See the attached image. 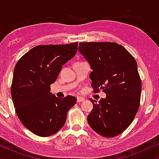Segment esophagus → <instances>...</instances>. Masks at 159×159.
Here are the masks:
<instances>
[{
    "label": "esophagus",
    "mask_w": 159,
    "mask_h": 159,
    "mask_svg": "<svg viewBox=\"0 0 159 159\" xmlns=\"http://www.w3.org/2000/svg\"><path fill=\"white\" fill-rule=\"evenodd\" d=\"M84 101V98H82V97H77V103H80V102H82Z\"/></svg>",
    "instance_id": "obj_1"
}]
</instances>
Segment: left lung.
<instances>
[{
  "label": "left lung",
  "instance_id": "8db88e82",
  "mask_svg": "<svg viewBox=\"0 0 159 159\" xmlns=\"http://www.w3.org/2000/svg\"><path fill=\"white\" fill-rule=\"evenodd\" d=\"M78 49L93 69V93L102 90L106 95L98 103L90 99L89 125L105 138L118 135L127 129L140 107L142 83L136 61L116 43H80Z\"/></svg>",
  "mask_w": 159,
  "mask_h": 159
}]
</instances>
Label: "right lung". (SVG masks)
Instances as JSON below:
<instances>
[{
	"label": "right lung",
	"instance_id": "add662e5",
	"mask_svg": "<svg viewBox=\"0 0 159 159\" xmlns=\"http://www.w3.org/2000/svg\"><path fill=\"white\" fill-rule=\"evenodd\" d=\"M78 43L38 45L16 63L11 94L17 116L25 127L40 137L53 135L62 128L75 97L56 98L50 92L62 65L75 56Z\"/></svg>",
	"mask_w": 159,
	"mask_h": 159
}]
</instances>
